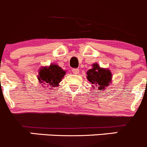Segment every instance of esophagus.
<instances>
[{
	"label": "esophagus",
	"instance_id": "esophagus-1",
	"mask_svg": "<svg viewBox=\"0 0 147 147\" xmlns=\"http://www.w3.org/2000/svg\"><path fill=\"white\" fill-rule=\"evenodd\" d=\"M72 71L74 74H75V75H77V74L79 73V69H72Z\"/></svg>",
	"mask_w": 147,
	"mask_h": 147
}]
</instances>
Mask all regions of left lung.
I'll use <instances>...</instances> for the list:
<instances>
[{
    "label": "left lung",
    "instance_id": "left-lung-1",
    "mask_svg": "<svg viewBox=\"0 0 147 147\" xmlns=\"http://www.w3.org/2000/svg\"><path fill=\"white\" fill-rule=\"evenodd\" d=\"M92 67V69H89L86 74L88 80L96 86L98 90H105L109 83H112V72L109 69L100 67L97 63L93 64Z\"/></svg>",
    "mask_w": 147,
    "mask_h": 147
}]
</instances>
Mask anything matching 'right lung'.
<instances>
[{
    "label": "right lung",
    "mask_w": 147,
    "mask_h": 147,
    "mask_svg": "<svg viewBox=\"0 0 147 147\" xmlns=\"http://www.w3.org/2000/svg\"><path fill=\"white\" fill-rule=\"evenodd\" d=\"M66 74L57 64H51L49 67H42L40 69L38 79L42 86L49 88L59 86L61 79Z\"/></svg>",
    "instance_id": "right-lung-1"
}]
</instances>
